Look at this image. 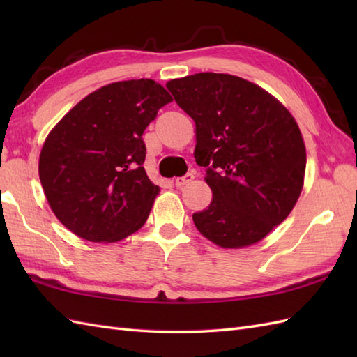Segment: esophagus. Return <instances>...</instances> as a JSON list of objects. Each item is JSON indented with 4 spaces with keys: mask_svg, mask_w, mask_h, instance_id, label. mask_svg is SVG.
Masks as SVG:
<instances>
[{
    "mask_svg": "<svg viewBox=\"0 0 357 357\" xmlns=\"http://www.w3.org/2000/svg\"><path fill=\"white\" fill-rule=\"evenodd\" d=\"M193 178H195L193 173H185L184 176L174 179V185H176V187H183V185H185V184H188V183H192Z\"/></svg>",
    "mask_w": 357,
    "mask_h": 357,
    "instance_id": "34e87169",
    "label": "esophagus"
}]
</instances>
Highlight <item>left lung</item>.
I'll use <instances>...</instances> for the list:
<instances>
[{"instance_id": "1", "label": "left lung", "mask_w": 357, "mask_h": 357, "mask_svg": "<svg viewBox=\"0 0 357 357\" xmlns=\"http://www.w3.org/2000/svg\"><path fill=\"white\" fill-rule=\"evenodd\" d=\"M165 87L195 121V159L213 192L193 213L196 229L224 248L256 244L290 215L304 184L307 153L294 118L233 75L196 73Z\"/></svg>"}]
</instances>
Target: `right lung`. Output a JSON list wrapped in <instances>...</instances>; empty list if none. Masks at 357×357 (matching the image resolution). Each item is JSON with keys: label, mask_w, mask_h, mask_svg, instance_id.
I'll return each instance as SVG.
<instances>
[{"label": "right lung", "mask_w": 357, "mask_h": 357, "mask_svg": "<svg viewBox=\"0 0 357 357\" xmlns=\"http://www.w3.org/2000/svg\"><path fill=\"white\" fill-rule=\"evenodd\" d=\"M170 101L153 79L113 82L79 101L49 133L40 155L41 185L72 233L115 242L147 221L159 187L142 167V133Z\"/></svg>", "instance_id": "1"}]
</instances>
